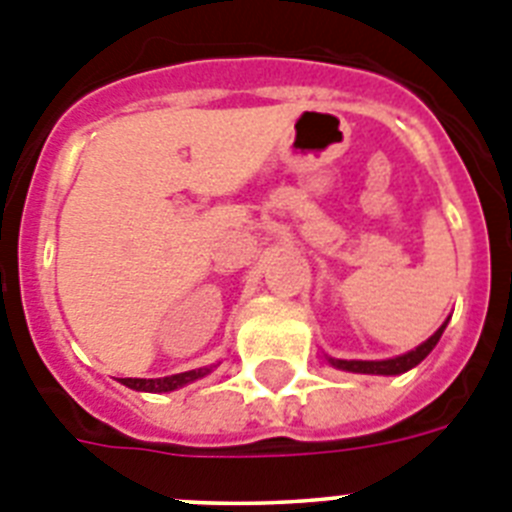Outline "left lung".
Segmentation results:
<instances>
[{"label":"left lung","mask_w":512,"mask_h":512,"mask_svg":"<svg viewBox=\"0 0 512 512\" xmlns=\"http://www.w3.org/2000/svg\"><path fill=\"white\" fill-rule=\"evenodd\" d=\"M449 323V320H446ZM446 323L441 325V328L433 333L431 338L425 343H420L418 348H413V351H408V354L402 356H395V359H384V361H346V359H328L330 364L336 366V369H343V372H356V374H384V377H390V374H402L408 372V369H413V366H418L420 361L425 359V356L431 354L433 346L438 343V338H441L443 328H446Z\"/></svg>","instance_id":"obj_1"}]
</instances>
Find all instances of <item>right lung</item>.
<instances>
[{
	"label": "right lung",
	"instance_id": "obj_1",
	"mask_svg": "<svg viewBox=\"0 0 512 512\" xmlns=\"http://www.w3.org/2000/svg\"><path fill=\"white\" fill-rule=\"evenodd\" d=\"M212 372V366H202V369H192V372H182V374H171V377H161V379H133V377H125L120 379L125 387L130 390H138V392H171V390H179L184 384L194 382V379H202L205 374Z\"/></svg>",
	"mask_w": 512,
	"mask_h": 512
}]
</instances>
